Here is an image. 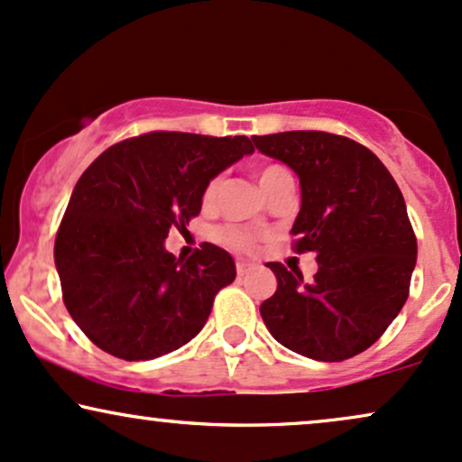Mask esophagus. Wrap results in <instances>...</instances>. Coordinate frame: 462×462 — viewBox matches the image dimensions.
Listing matches in <instances>:
<instances>
[{"label": "esophagus", "mask_w": 462, "mask_h": 462, "mask_svg": "<svg viewBox=\"0 0 462 462\" xmlns=\"http://www.w3.org/2000/svg\"><path fill=\"white\" fill-rule=\"evenodd\" d=\"M255 264L247 263V260H236V273L238 275H247L249 271H254Z\"/></svg>", "instance_id": "34e87169"}]
</instances>
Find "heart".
<instances>
[{"label": "heart", "instance_id": "1", "mask_svg": "<svg viewBox=\"0 0 462 462\" xmlns=\"http://www.w3.org/2000/svg\"><path fill=\"white\" fill-rule=\"evenodd\" d=\"M280 171H286V170L282 168V165H266V168L260 170L258 182L263 185V182L269 180L271 176L280 174ZM217 187H219V180H217V178L208 182L207 191H204V199H207V202H210V199L215 198ZM217 238H219L224 245L236 249V252H249V249H254V243H255L254 235H249L247 230H241V227H221V230L217 232Z\"/></svg>", "mask_w": 462, "mask_h": 462}]
</instances>
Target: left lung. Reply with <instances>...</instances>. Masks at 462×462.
Returning <instances> with one entry per match:
<instances>
[{"instance_id":"8db88e82","label":"left lung","mask_w":462,"mask_h":462,"mask_svg":"<svg viewBox=\"0 0 462 462\" xmlns=\"http://www.w3.org/2000/svg\"><path fill=\"white\" fill-rule=\"evenodd\" d=\"M255 148L299 178L294 249L314 252L319 271L266 263L277 291L260 305L282 346L316 361H342L372 346L409 297L418 241L407 204L374 152L342 135L286 131L255 135Z\"/></svg>"}]
</instances>
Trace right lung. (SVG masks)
Here are the masks:
<instances>
[{
	"mask_svg": "<svg viewBox=\"0 0 462 462\" xmlns=\"http://www.w3.org/2000/svg\"><path fill=\"white\" fill-rule=\"evenodd\" d=\"M252 152L245 135L157 131L116 143L83 171L53 255L66 310L98 348L143 361L202 331L215 294L235 282V260L213 243L176 258L165 238L199 215L215 176Z\"/></svg>",
	"mask_w": 462,
	"mask_h": 462,
	"instance_id": "add662e5",
	"label": "right lung"
}]
</instances>
